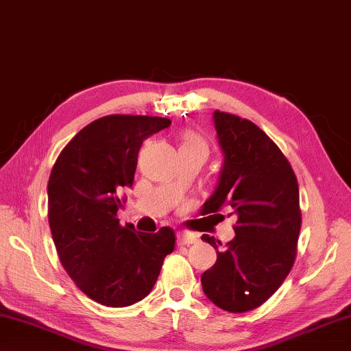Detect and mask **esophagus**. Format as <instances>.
<instances>
[{
    "instance_id": "obj_1",
    "label": "esophagus",
    "mask_w": 351,
    "mask_h": 351,
    "mask_svg": "<svg viewBox=\"0 0 351 351\" xmlns=\"http://www.w3.org/2000/svg\"><path fill=\"white\" fill-rule=\"evenodd\" d=\"M196 242V237L190 233H180L178 234V245H190Z\"/></svg>"
}]
</instances>
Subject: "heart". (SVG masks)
Segmentation results:
<instances>
[{"label": "heart", "mask_w": 351, "mask_h": 351, "mask_svg": "<svg viewBox=\"0 0 351 351\" xmlns=\"http://www.w3.org/2000/svg\"><path fill=\"white\" fill-rule=\"evenodd\" d=\"M181 147H199V149L207 150L206 143H204L199 136L193 135V133H189V135L184 136L182 143H181Z\"/></svg>", "instance_id": "1"}]
</instances>
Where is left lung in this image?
<instances>
[{
    "mask_svg": "<svg viewBox=\"0 0 351 351\" xmlns=\"http://www.w3.org/2000/svg\"><path fill=\"white\" fill-rule=\"evenodd\" d=\"M213 124L222 152V169L213 195L201 213L230 206L237 216L234 238L215 247L216 263L202 273L206 296L230 313L263 305L289 275L301 230L299 187L290 162L252 121L215 110Z\"/></svg>",
    "mask_w": 351,
    "mask_h": 351,
    "instance_id": "1",
    "label": "left lung"
}]
</instances>
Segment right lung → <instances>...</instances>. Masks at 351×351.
I'll return each mask as SVG.
<instances>
[{
	"label": "right lung",
	"mask_w": 351,
	"mask_h": 351,
	"mask_svg": "<svg viewBox=\"0 0 351 351\" xmlns=\"http://www.w3.org/2000/svg\"><path fill=\"white\" fill-rule=\"evenodd\" d=\"M170 124L141 114L99 118L76 133L50 173L49 224L61 264L82 293L107 307L147 296L175 248L170 227L141 233L117 218L143 141Z\"/></svg>",
	"instance_id": "obj_1"
}]
</instances>
